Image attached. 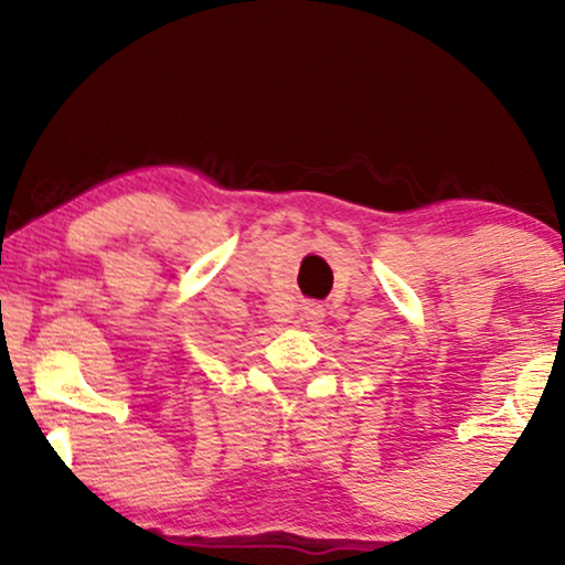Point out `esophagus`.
<instances>
[{
	"label": "esophagus",
	"mask_w": 565,
	"mask_h": 565,
	"mask_svg": "<svg viewBox=\"0 0 565 565\" xmlns=\"http://www.w3.org/2000/svg\"><path fill=\"white\" fill-rule=\"evenodd\" d=\"M303 321L308 323V327H319V323L323 321V311L319 306H306L303 308Z\"/></svg>",
	"instance_id": "obj_1"
}]
</instances>
